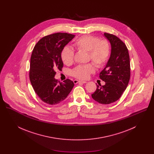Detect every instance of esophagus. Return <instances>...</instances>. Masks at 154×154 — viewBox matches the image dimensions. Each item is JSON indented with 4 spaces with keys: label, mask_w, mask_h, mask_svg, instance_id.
Masks as SVG:
<instances>
[{
    "label": "esophagus",
    "mask_w": 154,
    "mask_h": 154,
    "mask_svg": "<svg viewBox=\"0 0 154 154\" xmlns=\"http://www.w3.org/2000/svg\"><path fill=\"white\" fill-rule=\"evenodd\" d=\"M73 82L75 84H77V83H79V82L82 83V84H85V83L87 82L85 81H80L78 80H74L73 81Z\"/></svg>",
    "instance_id": "obj_1"
}]
</instances>
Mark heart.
<instances>
[{"mask_svg":"<svg viewBox=\"0 0 154 154\" xmlns=\"http://www.w3.org/2000/svg\"><path fill=\"white\" fill-rule=\"evenodd\" d=\"M76 49L89 52V59L97 67L104 66L109 58L110 53L109 43L106 40H100L97 37L87 35L81 37L74 43ZM74 51L69 47L63 48L61 58L65 65H70L74 60ZM95 67L92 64L77 66L72 74L77 79H87L90 74L94 73Z\"/></svg>","mask_w":154,"mask_h":154,"instance_id":"1","label":"heart"}]
</instances>
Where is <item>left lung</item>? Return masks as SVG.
I'll return each mask as SVG.
<instances>
[{
	"label": "left lung",
	"mask_w": 154,
	"mask_h": 154,
	"mask_svg": "<svg viewBox=\"0 0 154 154\" xmlns=\"http://www.w3.org/2000/svg\"><path fill=\"white\" fill-rule=\"evenodd\" d=\"M110 42L111 54L99 77L106 82L103 86L97 85L92 97L100 104H108L118 100L127 87L131 76L130 59L128 48L118 37L104 33Z\"/></svg>",
	"instance_id": "left-lung-1"
}]
</instances>
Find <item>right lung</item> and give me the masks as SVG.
Returning <instances> with one entry per match:
<instances>
[{
  "label": "right lung",
  "mask_w": 154,
  "mask_h": 154,
  "mask_svg": "<svg viewBox=\"0 0 154 154\" xmlns=\"http://www.w3.org/2000/svg\"><path fill=\"white\" fill-rule=\"evenodd\" d=\"M75 35L56 33L40 39L35 46L30 58L29 79L34 91L40 99L48 104H57L67 97L73 88L72 81L58 82L54 77L55 70L63 63L61 52Z\"/></svg>",
  "instance_id": "obj_1"
}]
</instances>
